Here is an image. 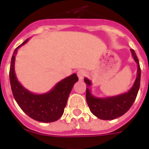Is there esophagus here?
<instances>
[{
  "label": "esophagus",
  "mask_w": 149,
  "mask_h": 149,
  "mask_svg": "<svg viewBox=\"0 0 149 149\" xmlns=\"http://www.w3.org/2000/svg\"><path fill=\"white\" fill-rule=\"evenodd\" d=\"M77 76H78L79 79H84V77L86 76V71L84 70H78V72H77Z\"/></svg>",
  "instance_id": "esophagus-1"
}]
</instances>
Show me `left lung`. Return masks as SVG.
<instances>
[{"label":"left lung","mask_w":149,"mask_h":149,"mask_svg":"<svg viewBox=\"0 0 149 149\" xmlns=\"http://www.w3.org/2000/svg\"><path fill=\"white\" fill-rule=\"evenodd\" d=\"M131 52L133 58L137 63L138 70L136 79L131 90L127 91V93L105 98L95 97L94 96L92 95L90 89V86H91V81L87 78H84V81L86 84V99L87 104L92 113L101 120H113L122 116L129 110L136 99L137 94L140 87L141 68L135 52L133 49H131Z\"/></svg>","instance_id":"obj_1"}]
</instances>
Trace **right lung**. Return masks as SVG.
Returning a JSON list of instances; mask_svg holds the SVG:
<instances>
[{
	"instance_id": "add662e5",
	"label": "right lung",
	"mask_w": 149,
	"mask_h": 149,
	"mask_svg": "<svg viewBox=\"0 0 149 149\" xmlns=\"http://www.w3.org/2000/svg\"><path fill=\"white\" fill-rule=\"evenodd\" d=\"M27 42L28 39L16 48L11 57L9 77L13 96L18 106L30 118L40 122H53L63 114L68 97L73 85L78 81V77L73 73L58 82L51 91L42 94H36L28 91L18 82L15 72L17 49Z\"/></svg>"
}]
</instances>
